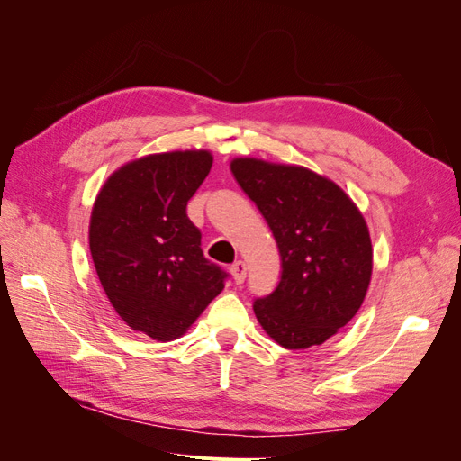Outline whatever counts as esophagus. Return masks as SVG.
I'll use <instances>...</instances> for the list:
<instances>
[{
    "label": "esophagus",
    "instance_id": "esophagus-1",
    "mask_svg": "<svg viewBox=\"0 0 461 461\" xmlns=\"http://www.w3.org/2000/svg\"><path fill=\"white\" fill-rule=\"evenodd\" d=\"M229 271H230V275H232L236 285H242V283L246 281V263H244V261H234V263L230 265Z\"/></svg>",
    "mask_w": 461,
    "mask_h": 461
}]
</instances>
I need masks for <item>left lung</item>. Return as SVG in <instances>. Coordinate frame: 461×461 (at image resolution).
I'll list each match as a JSON object with an SVG mask.
<instances>
[{
    "mask_svg": "<svg viewBox=\"0 0 461 461\" xmlns=\"http://www.w3.org/2000/svg\"><path fill=\"white\" fill-rule=\"evenodd\" d=\"M230 171L281 254V281L254 302L259 325L288 350L323 344L367 294L373 248L364 215L339 185L305 167L236 158Z\"/></svg>",
    "mask_w": 461,
    "mask_h": 461,
    "instance_id": "8db88e82",
    "label": "left lung"
}]
</instances>
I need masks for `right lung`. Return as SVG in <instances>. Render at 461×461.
Segmentation results:
<instances>
[{
    "instance_id": "right-lung-1",
    "label": "right lung",
    "mask_w": 461,
    "mask_h": 461,
    "mask_svg": "<svg viewBox=\"0 0 461 461\" xmlns=\"http://www.w3.org/2000/svg\"><path fill=\"white\" fill-rule=\"evenodd\" d=\"M207 149L151 153L122 165L94 202L90 252L113 310L132 330L173 340L225 288L202 252L188 200L209 175Z\"/></svg>"
}]
</instances>
